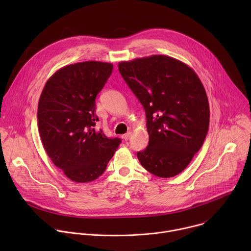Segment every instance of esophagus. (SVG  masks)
<instances>
[{
	"mask_svg": "<svg viewBox=\"0 0 251 251\" xmlns=\"http://www.w3.org/2000/svg\"><path fill=\"white\" fill-rule=\"evenodd\" d=\"M131 135H132V133H131V132H128V133H126V134L123 136V139H124L125 141H128V140L131 138Z\"/></svg>",
	"mask_w": 251,
	"mask_h": 251,
	"instance_id": "esophagus-1",
	"label": "esophagus"
}]
</instances>
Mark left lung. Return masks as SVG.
Returning a JSON list of instances; mask_svg holds the SVG:
<instances>
[{
  "label": "left lung",
  "instance_id": "left-lung-1",
  "mask_svg": "<svg viewBox=\"0 0 251 251\" xmlns=\"http://www.w3.org/2000/svg\"><path fill=\"white\" fill-rule=\"evenodd\" d=\"M118 69L146 112L149 144L137 153L139 162L157 176H176L207 134L209 106L201 79L183 61L163 54L122 61Z\"/></svg>",
  "mask_w": 251,
  "mask_h": 251
}]
</instances>
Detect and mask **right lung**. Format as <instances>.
<instances>
[{
  "label": "right lung",
  "mask_w": 251,
  "mask_h": 251,
  "mask_svg": "<svg viewBox=\"0 0 251 251\" xmlns=\"http://www.w3.org/2000/svg\"><path fill=\"white\" fill-rule=\"evenodd\" d=\"M113 64L83 61L61 67L49 78L38 107V127L52 163L75 183L101 176L120 145L119 138L96 131L95 99Z\"/></svg>",
  "instance_id": "obj_1"
}]
</instances>
